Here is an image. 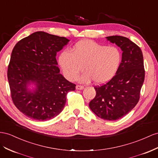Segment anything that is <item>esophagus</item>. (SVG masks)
<instances>
[{"mask_svg": "<svg viewBox=\"0 0 158 158\" xmlns=\"http://www.w3.org/2000/svg\"><path fill=\"white\" fill-rule=\"evenodd\" d=\"M76 88L77 89H84V86H81V85H77V86H76Z\"/></svg>", "mask_w": 158, "mask_h": 158, "instance_id": "34e87169", "label": "esophagus"}]
</instances>
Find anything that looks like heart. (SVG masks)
<instances>
[{
    "label": "heart",
    "mask_w": 158,
    "mask_h": 158,
    "mask_svg": "<svg viewBox=\"0 0 158 158\" xmlns=\"http://www.w3.org/2000/svg\"><path fill=\"white\" fill-rule=\"evenodd\" d=\"M59 64L64 75L70 81L77 79L80 72L85 73L81 82L96 84L108 82L116 75L122 61L121 50L115 46H106L84 39L76 42L72 48L63 50L59 56Z\"/></svg>",
    "instance_id": "1"
}]
</instances>
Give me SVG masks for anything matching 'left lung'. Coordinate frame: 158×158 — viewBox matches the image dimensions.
I'll return each instance as SVG.
<instances>
[{"label": "left lung", "instance_id": "obj_1", "mask_svg": "<svg viewBox=\"0 0 158 158\" xmlns=\"http://www.w3.org/2000/svg\"><path fill=\"white\" fill-rule=\"evenodd\" d=\"M106 38L123 51L122 62L108 82L94 87L96 94L89 106L97 116L113 121L126 116L138 104L145 70L143 54L137 44L121 36Z\"/></svg>", "mask_w": 158, "mask_h": 158}]
</instances>
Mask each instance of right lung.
I'll list each match as a JSON object with an SVG mask.
<instances>
[{
    "label": "right lung",
    "mask_w": 158,
    "mask_h": 158,
    "mask_svg": "<svg viewBox=\"0 0 158 158\" xmlns=\"http://www.w3.org/2000/svg\"><path fill=\"white\" fill-rule=\"evenodd\" d=\"M65 37L38 31L19 41L12 51L7 77L12 100L20 112L38 121L54 118L64 107L66 94L76 84L60 73L56 52L67 44ZM37 88L28 91L27 85Z\"/></svg>",
    "instance_id": "right-lung-1"
}]
</instances>
